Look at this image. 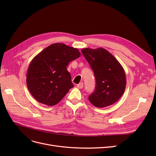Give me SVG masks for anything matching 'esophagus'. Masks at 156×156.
<instances>
[{
  "mask_svg": "<svg viewBox=\"0 0 156 156\" xmlns=\"http://www.w3.org/2000/svg\"><path fill=\"white\" fill-rule=\"evenodd\" d=\"M77 87H78V88H80V89H81V88H82L83 87V83L82 82H81V83H80L79 84H78V85H77Z\"/></svg>",
  "mask_w": 156,
  "mask_h": 156,
  "instance_id": "esophagus-1",
  "label": "esophagus"
}]
</instances>
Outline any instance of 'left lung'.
<instances>
[{
    "instance_id": "8db88e82",
    "label": "left lung",
    "mask_w": 156,
    "mask_h": 156,
    "mask_svg": "<svg viewBox=\"0 0 156 156\" xmlns=\"http://www.w3.org/2000/svg\"><path fill=\"white\" fill-rule=\"evenodd\" d=\"M81 52L95 77V91L88 99L97 108H105L117 102L123 94L126 79L123 68L110 52L103 48H85Z\"/></svg>"
}]
</instances>
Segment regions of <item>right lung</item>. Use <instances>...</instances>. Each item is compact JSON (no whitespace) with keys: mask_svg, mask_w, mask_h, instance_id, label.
Returning a JSON list of instances; mask_svg holds the SVG:
<instances>
[{"mask_svg":"<svg viewBox=\"0 0 156 156\" xmlns=\"http://www.w3.org/2000/svg\"><path fill=\"white\" fill-rule=\"evenodd\" d=\"M78 48L53 44L31 61L27 71L28 90L39 102L52 106L59 103L74 87L66 67L80 56Z\"/></svg>","mask_w":156,"mask_h":156,"instance_id":"right-lung-1","label":"right lung"}]
</instances>
